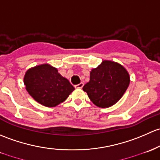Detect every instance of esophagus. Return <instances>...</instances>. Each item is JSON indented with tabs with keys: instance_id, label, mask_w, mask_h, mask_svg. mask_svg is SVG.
Masks as SVG:
<instances>
[{
	"instance_id": "1",
	"label": "esophagus",
	"mask_w": 160,
	"mask_h": 160,
	"mask_svg": "<svg viewBox=\"0 0 160 160\" xmlns=\"http://www.w3.org/2000/svg\"><path fill=\"white\" fill-rule=\"evenodd\" d=\"M83 87V83H79V84L75 85V88L77 89H81Z\"/></svg>"
}]
</instances>
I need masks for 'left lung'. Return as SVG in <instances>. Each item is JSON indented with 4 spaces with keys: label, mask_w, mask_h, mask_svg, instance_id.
Segmentation results:
<instances>
[{
    "label": "left lung",
    "mask_w": 160,
    "mask_h": 160,
    "mask_svg": "<svg viewBox=\"0 0 160 160\" xmlns=\"http://www.w3.org/2000/svg\"><path fill=\"white\" fill-rule=\"evenodd\" d=\"M130 77L120 63L103 60L90 72V81L83 86L89 98L98 107L107 108L120 100L128 88Z\"/></svg>",
    "instance_id": "1"
}]
</instances>
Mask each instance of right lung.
Returning <instances> with one entry per match:
<instances>
[{
  "label": "right lung",
  "instance_id": "1",
  "mask_svg": "<svg viewBox=\"0 0 160 160\" xmlns=\"http://www.w3.org/2000/svg\"><path fill=\"white\" fill-rule=\"evenodd\" d=\"M28 93L39 103L54 107L67 100L74 90L69 80L50 64H41L29 69L23 77Z\"/></svg>",
  "mask_w": 160,
  "mask_h": 160
}]
</instances>
